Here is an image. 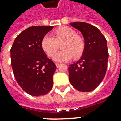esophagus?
<instances>
[{
	"mask_svg": "<svg viewBox=\"0 0 121 121\" xmlns=\"http://www.w3.org/2000/svg\"><path fill=\"white\" fill-rule=\"evenodd\" d=\"M56 67H60V65H61V64H60V63H56Z\"/></svg>",
	"mask_w": 121,
	"mask_h": 121,
	"instance_id": "esophagus-1",
	"label": "esophagus"
}]
</instances>
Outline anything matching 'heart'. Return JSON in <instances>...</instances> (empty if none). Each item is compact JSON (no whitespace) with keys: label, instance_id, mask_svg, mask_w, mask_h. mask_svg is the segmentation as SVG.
Segmentation results:
<instances>
[{"label":"heart","instance_id":"1","mask_svg":"<svg viewBox=\"0 0 121 121\" xmlns=\"http://www.w3.org/2000/svg\"><path fill=\"white\" fill-rule=\"evenodd\" d=\"M64 42L62 52L55 54L59 43ZM42 47L49 56H53V60L58 62H64L70 60L73 57L79 58L82 56L85 48V42L81 36L77 35L74 29L62 27L54 31L53 36L46 35L42 40Z\"/></svg>","mask_w":121,"mask_h":121}]
</instances>
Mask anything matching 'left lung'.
I'll list each match as a JSON object with an SVG mask.
<instances>
[{"label":"left lung","mask_w":121,"mask_h":121,"mask_svg":"<svg viewBox=\"0 0 121 121\" xmlns=\"http://www.w3.org/2000/svg\"><path fill=\"white\" fill-rule=\"evenodd\" d=\"M70 25L80 31L85 42L81 58L69 67V78L74 88L80 92H91L104 78L107 69L108 51L105 37L96 27L85 22Z\"/></svg>","instance_id":"8db88e82"}]
</instances>
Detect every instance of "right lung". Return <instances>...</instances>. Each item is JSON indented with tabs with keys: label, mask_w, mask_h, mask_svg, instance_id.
<instances>
[{
	"label": "right lung",
	"mask_w": 121,
	"mask_h": 121,
	"mask_svg": "<svg viewBox=\"0 0 121 121\" xmlns=\"http://www.w3.org/2000/svg\"><path fill=\"white\" fill-rule=\"evenodd\" d=\"M53 26H37L25 29L16 37L11 48V64L18 84L33 96L44 95L53 86L56 66L47 58L42 40Z\"/></svg>",
	"instance_id": "right-lung-1"
}]
</instances>
